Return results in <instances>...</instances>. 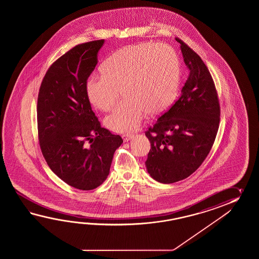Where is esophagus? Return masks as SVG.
Masks as SVG:
<instances>
[{
	"instance_id": "34e87169",
	"label": "esophagus",
	"mask_w": 259,
	"mask_h": 259,
	"mask_svg": "<svg viewBox=\"0 0 259 259\" xmlns=\"http://www.w3.org/2000/svg\"><path fill=\"white\" fill-rule=\"evenodd\" d=\"M122 138H123L124 142H128L133 138V135H132V133H127V134H123Z\"/></svg>"
}]
</instances>
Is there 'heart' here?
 Wrapping results in <instances>:
<instances>
[{
  "instance_id": "b5f03b06",
  "label": "heart",
  "mask_w": 259,
  "mask_h": 259,
  "mask_svg": "<svg viewBox=\"0 0 259 259\" xmlns=\"http://www.w3.org/2000/svg\"><path fill=\"white\" fill-rule=\"evenodd\" d=\"M103 77L89 79L90 103L102 111L116 105L122 90L126 99L105 117L116 132L134 131L145 114L158 115L176 99L181 84V63L165 44H133L116 51L103 64Z\"/></svg>"
}]
</instances>
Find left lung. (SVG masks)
<instances>
[{"instance_id":"8db88e82","label":"left lung","mask_w":259,"mask_h":259,"mask_svg":"<svg viewBox=\"0 0 259 259\" xmlns=\"http://www.w3.org/2000/svg\"><path fill=\"white\" fill-rule=\"evenodd\" d=\"M175 39L190 75L181 97L145 132L151 143L145 165L162 183L182 181L202 165L220 121V101L207 66L183 40Z\"/></svg>"}]
</instances>
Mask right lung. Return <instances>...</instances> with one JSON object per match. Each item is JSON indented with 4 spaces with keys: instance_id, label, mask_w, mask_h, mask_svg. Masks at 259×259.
I'll return each instance as SVG.
<instances>
[{
    "instance_id": "right-lung-1",
    "label": "right lung",
    "mask_w": 259,
    "mask_h": 259,
    "mask_svg": "<svg viewBox=\"0 0 259 259\" xmlns=\"http://www.w3.org/2000/svg\"><path fill=\"white\" fill-rule=\"evenodd\" d=\"M105 39L77 44L55 61L39 87L37 123L39 147L47 165L78 190L100 186L109 174L123 140L102 127L86 94Z\"/></svg>"
}]
</instances>
